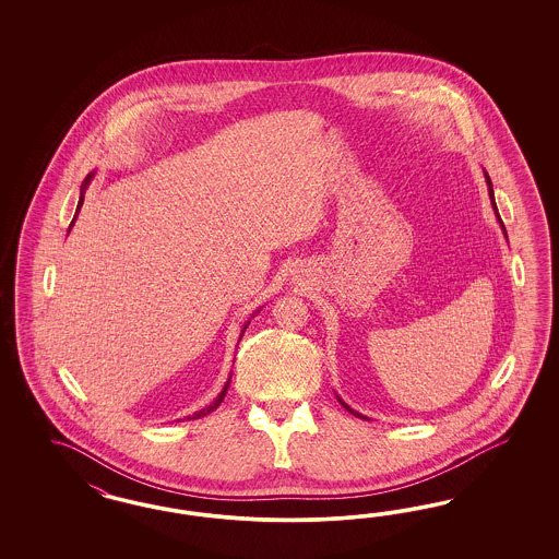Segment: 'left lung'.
Masks as SVG:
<instances>
[{
  "label": "left lung",
  "instance_id": "8db88e82",
  "mask_svg": "<svg viewBox=\"0 0 559 559\" xmlns=\"http://www.w3.org/2000/svg\"><path fill=\"white\" fill-rule=\"evenodd\" d=\"M484 176H486V182H488V194H490V201H491V206H493V213H496V217H498V223H500V227H502V231H504V236H507V229H504V225H502V219H500V215H498V209H496V203H493V190H491V180H490V176H488V171H484ZM338 402H340V404H342V406L346 407V409H348V412H350V414H355V416H358V418H365V416H362V414H358V412H355V409H353V407L346 406V404H344V402H342V400H340V397H338Z\"/></svg>",
  "mask_w": 559,
  "mask_h": 559
}]
</instances>
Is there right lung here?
Listing matches in <instances>:
<instances>
[{
	"label": "right lung",
	"mask_w": 559,
	"mask_h": 559,
	"mask_svg": "<svg viewBox=\"0 0 559 559\" xmlns=\"http://www.w3.org/2000/svg\"><path fill=\"white\" fill-rule=\"evenodd\" d=\"M92 178H94V171H90L87 176H85L84 185H82V192H80V203H78V209H75V217H78V213H80V209H82V204H84V194L85 188L90 187V182H92ZM75 217L71 221V225H69V231H71V227H73V223H75ZM260 311V309H258ZM255 311V313H258ZM255 313H252V318H254ZM250 325V320L243 323V328H241V334H239V340L243 336V332H246V328ZM229 381H231V374H229V379H227V383L223 385V391H221L219 395L209 404V406L203 407V409H199V412H194L192 416H188V420H197V418H201V416H206V414H211L213 409H217L219 407L221 402H223V397H225V393L229 390Z\"/></svg>",
	"instance_id": "right-lung-1"
}]
</instances>
